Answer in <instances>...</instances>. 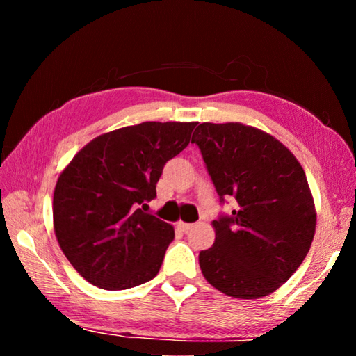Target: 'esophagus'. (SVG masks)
<instances>
[{
    "instance_id": "1",
    "label": "esophagus",
    "mask_w": 356,
    "mask_h": 356,
    "mask_svg": "<svg viewBox=\"0 0 356 356\" xmlns=\"http://www.w3.org/2000/svg\"><path fill=\"white\" fill-rule=\"evenodd\" d=\"M193 227H195V225H186V222H182V221L177 222V229H180L182 232H188Z\"/></svg>"
}]
</instances>
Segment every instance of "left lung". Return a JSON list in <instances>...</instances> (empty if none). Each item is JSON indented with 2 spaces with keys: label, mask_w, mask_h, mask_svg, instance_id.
I'll return each instance as SVG.
<instances>
[{
  "label": "left lung",
  "mask_w": 356,
  "mask_h": 356,
  "mask_svg": "<svg viewBox=\"0 0 356 356\" xmlns=\"http://www.w3.org/2000/svg\"><path fill=\"white\" fill-rule=\"evenodd\" d=\"M191 143L220 200L238 204L212 221L215 243L200 252L204 278L234 298L270 295L295 273L314 238L317 213L303 168L275 136L240 122H202Z\"/></svg>",
  "instance_id": "obj_1"
}]
</instances>
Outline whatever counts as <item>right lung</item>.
Listing matches in <instances>:
<instances>
[{"label":"right lung","mask_w":356,"mask_h":356,"mask_svg":"<svg viewBox=\"0 0 356 356\" xmlns=\"http://www.w3.org/2000/svg\"><path fill=\"white\" fill-rule=\"evenodd\" d=\"M196 124L143 122L108 131L59 174L55 236L88 282L124 291L159 273L174 227L143 210L156 196L165 163L188 146Z\"/></svg>","instance_id":"1"}]
</instances>
